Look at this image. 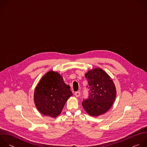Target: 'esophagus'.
Instances as JSON below:
<instances>
[{"mask_svg":"<svg viewBox=\"0 0 147 147\" xmlns=\"http://www.w3.org/2000/svg\"><path fill=\"white\" fill-rule=\"evenodd\" d=\"M74 95H75V96H76V97H78V96L80 95V92L79 91H77V92H75Z\"/></svg>","mask_w":147,"mask_h":147,"instance_id":"obj_1","label":"esophagus"}]
</instances>
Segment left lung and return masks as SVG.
<instances>
[{
    "label": "left lung",
    "instance_id": "left-lung-1",
    "mask_svg": "<svg viewBox=\"0 0 147 147\" xmlns=\"http://www.w3.org/2000/svg\"><path fill=\"white\" fill-rule=\"evenodd\" d=\"M88 86V98L82 102L86 112L92 116L105 113L112 107L116 96V89L110 76L98 67L85 74Z\"/></svg>",
    "mask_w": 147,
    "mask_h": 147
}]
</instances>
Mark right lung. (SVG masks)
I'll use <instances>...</instances> for the list:
<instances>
[{
  "label": "right lung",
  "instance_id": "1",
  "mask_svg": "<svg viewBox=\"0 0 147 147\" xmlns=\"http://www.w3.org/2000/svg\"><path fill=\"white\" fill-rule=\"evenodd\" d=\"M73 95L63 77L52 70L47 72L36 85L34 100L38 111L51 117L59 115L67 99Z\"/></svg>",
  "mask_w": 147,
  "mask_h": 147
}]
</instances>
